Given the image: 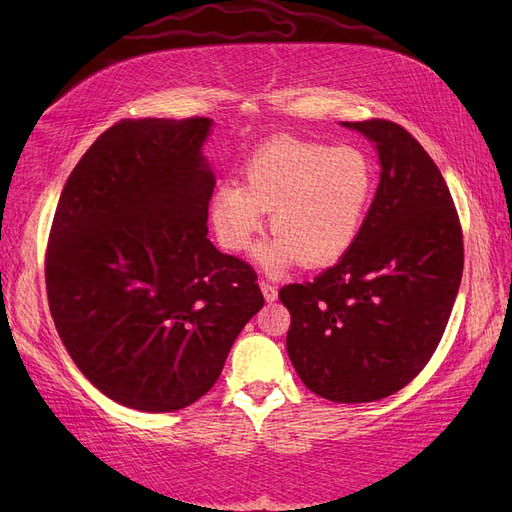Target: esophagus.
<instances>
[{"mask_svg": "<svg viewBox=\"0 0 512 512\" xmlns=\"http://www.w3.org/2000/svg\"><path fill=\"white\" fill-rule=\"evenodd\" d=\"M258 284H260V290H262V294H265V299H267L269 303L277 299V288H275V284H271V282H267V280H260Z\"/></svg>", "mask_w": 512, "mask_h": 512, "instance_id": "esophagus-1", "label": "esophagus"}]
</instances>
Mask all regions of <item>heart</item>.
<instances>
[{"instance_id":"obj_1","label":"heart","mask_w":512,"mask_h":512,"mask_svg":"<svg viewBox=\"0 0 512 512\" xmlns=\"http://www.w3.org/2000/svg\"><path fill=\"white\" fill-rule=\"evenodd\" d=\"M374 188V164L361 149L280 136L247 158L241 185L215 188L211 220L228 250L247 252L265 224L262 211H271L275 239L260 250L262 265L324 267L359 237Z\"/></svg>"}]
</instances>
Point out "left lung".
<instances>
[{"label": "left lung", "mask_w": 512, "mask_h": 512, "mask_svg": "<svg viewBox=\"0 0 512 512\" xmlns=\"http://www.w3.org/2000/svg\"><path fill=\"white\" fill-rule=\"evenodd\" d=\"M382 164L359 237L314 282L288 284V356L309 391L337 404L389 397L429 363L463 273V232L440 168L395 121H344Z\"/></svg>", "instance_id": "left-lung-1"}]
</instances>
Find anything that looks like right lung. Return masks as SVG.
Here are the masks:
<instances>
[{"instance_id":"right-lung-1","label":"right lung","mask_w":512,"mask_h":512,"mask_svg":"<svg viewBox=\"0 0 512 512\" xmlns=\"http://www.w3.org/2000/svg\"><path fill=\"white\" fill-rule=\"evenodd\" d=\"M211 119H121L70 173L44 256L57 333L121 406L173 412L220 378L265 297L207 239Z\"/></svg>"}]
</instances>
